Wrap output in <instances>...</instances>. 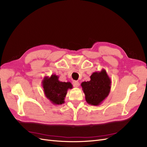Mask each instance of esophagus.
I'll list each match as a JSON object with an SVG mask.
<instances>
[{
    "instance_id": "obj_1",
    "label": "esophagus",
    "mask_w": 147,
    "mask_h": 147,
    "mask_svg": "<svg viewBox=\"0 0 147 147\" xmlns=\"http://www.w3.org/2000/svg\"><path fill=\"white\" fill-rule=\"evenodd\" d=\"M73 85L74 87H78L79 86V83L78 81H76V80H74L73 82Z\"/></svg>"
}]
</instances>
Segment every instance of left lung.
Instances as JSON below:
<instances>
[{
    "instance_id": "obj_1",
    "label": "left lung",
    "mask_w": 147,
    "mask_h": 147,
    "mask_svg": "<svg viewBox=\"0 0 147 147\" xmlns=\"http://www.w3.org/2000/svg\"><path fill=\"white\" fill-rule=\"evenodd\" d=\"M87 102L92 106H99L107 97L111 91V80L105 69L94 72L90 80L81 84Z\"/></svg>"
}]
</instances>
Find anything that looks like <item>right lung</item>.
Returning a JSON list of instances; mask_svg holds the SVG:
<instances>
[{
	"instance_id": "obj_1",
	"label": "right lung",
	"mask_w": 147,
	"mask_h": 147,
	"mask_svg": "<svg viewBox=\"0 0 147 147\" xmlns=\"http://www.w3.org/2000/svg\"><path fill=\"white\" fill-rule=\"evenodd\" d=\"M42 86L46 97L55 105L63 104L68 90L73 88L69 82L60 81L59 76L55 74H52L51 77H45L42 80Z\"/></svg>"
}]
</instances>
